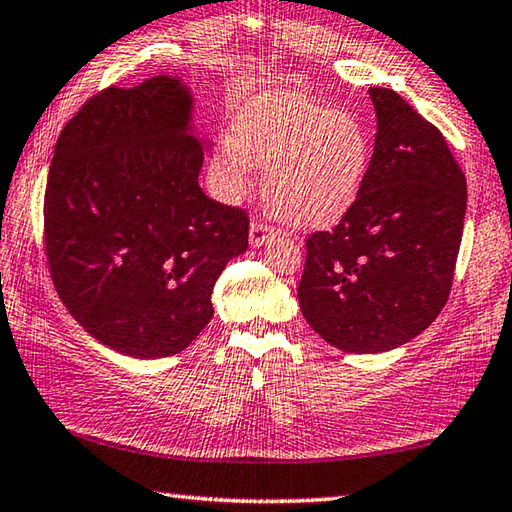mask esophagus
<instances>
[{
	"label": "esophagus",
	"instance_id": "34e87169",
	"mask_svg": "<svg viewBox=\"0 0 512 512\" xmlns=\"http://www.w3.org/2000/svg\"><path fill=\"white\" fill-rule=\"evenodd\" d=\"M275 235L277 232L268 224H264V221H253V224H250V244L255 248L268 244Z\"/></svg>",
	"mask_w": 512,
	"mask_h": 512
}]
</instances>
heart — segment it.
<instances>
[{"label":"heart","instance_id":"1","mask_svg":"<svg viewBox=\"0 0 512 512\" xmlns=\"http://www.w3.org/2000/svg\"><path fill=\"white\" fill-rule=\"evenodd\" d=\"M371 143L365 125L302 94L268 91L235 118L232 141L212 156V179L226 199L244 197L253 165L264 170V197L297 228L336 224L365 181Z\"/></svg>","mask_w":512,"mask_h":512}]
</instances>
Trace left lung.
Masks as SVG:
<instances>
[{"instance_id":"8db88e82","label":"left lung","mask_w":512,"mask_h":512,"mask_svg":"<svg viewBox=\"0 0 512 512\" xmlns=\"http://www.w3.org/2000/svg\"><path fill=\"white\" fill-rule=\"evenodd\" d=\"M376 141L353 206L331 232L306 239L297 300L336 349L380 353L405 345L448 302L466 176L443 134L392 89L371 87Z\"/></svg>"}]
</instances>
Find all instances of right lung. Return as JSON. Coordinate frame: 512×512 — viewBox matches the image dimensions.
Returning <instances> with one entry per match:
<instances>
[{"instance_id":"add662e5","label":"right lung","mask_w":512,"mask_h":512,"mask_svg":"<svg viewBox=\"0 0 512 512\" xmlns=\"http://www.w3.org/2000/svg\"><path fill=\"white\" fill-rule=\"evenodd\" d=\"M179 78L109 87L64 125L44 194L60 300L129 358L179 353L212 318V288L248 248V217L199 188L208 141Z\"/></svg>"}]
</instances>
